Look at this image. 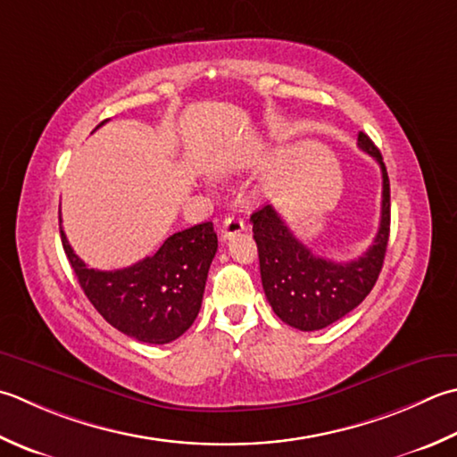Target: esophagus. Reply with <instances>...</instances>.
<instances>
[{
  "instance_id": "34e87169",
  "label": "esophagus",
  "mask_w": 457,
  "mask_h": 457,
  "mask_svg": "<svg viewBox=\"0 0 457 457\" xmlns=\"http://www.w3.org/2000/svg\"><path fill=\"white\" fill-rule=\"evenodd\" d=\"M245 229V223L237 216H228L221 226V239H229L231 236H237Z\"/></svg>"
}]
</instances>
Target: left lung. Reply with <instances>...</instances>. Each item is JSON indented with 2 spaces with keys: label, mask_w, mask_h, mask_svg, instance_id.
Wrapping results in <instances>:
<instances>
[{
  "label": "left lung",
  "mask_w": 457,
  "mask_h": 457,
  "mask_svg": "<svg viewBox=\"0 0 457 457\" xmlns=\"http://www.w3.org/2000/svg\"><path fill=\"white\" fill-rule=\"evenodd\" d=\"M359 148L382 170L380 228L361 257L337 263L312 255L273 205H263L252 216L265 297L283 323L299 330L325 328L348 315L372 291L382 270L390 236V180L380 150L364 132H359Z\"/></svg>",
  "instance_id": "obj_1"
}]
</instances>
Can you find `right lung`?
I'll use <instances>...</instances> for the list:
<instances>
[{"label":"right lung","mask_w":457,"mask_h":457,"mask_svg":"<svg viewBox=\"0 0 457 457\" xmlns=\"http://www.w3.org/2000/svg\"><path fill=\"white\" fill-rule=\"evenodd\" d=\"M61 241L80 289L106 323L148 345L172 343L192 327L202 307L212 259L218 252L212 221L178 231L154 255L114 271L85 265L69 245L62 228Z\"/></svg>","instance_id":"add662e5"}]
</instances>
